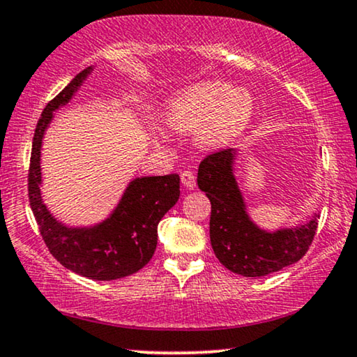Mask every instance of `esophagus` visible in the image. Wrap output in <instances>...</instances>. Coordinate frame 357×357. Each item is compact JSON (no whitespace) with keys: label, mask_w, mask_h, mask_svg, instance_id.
<instances>
[{"label":"esophagus","mask_w":357,"mask_h":357,"mask_svg":"<svg viewBox=\"0 0 357 357\" xmlns=\"http://www.w3.org/2000/svg\"><path fill=\"white\" fill-rule=\"evenodd\" d=\"M181 183L186 189H194L196 188V176H194L192 171H183L181 174Z\"/></svg>","instance_id":"obj_1"}]
</instances>
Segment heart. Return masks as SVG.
Listing matches in <instances>:
<instances>
[{"mask_svg": "<svg viewBox=\"0 0 357 357\" xmlns=\"http://www.w3.org/2000/svg\"><path fill=\"white\" fill-rule=\"evenodd\" d=\"M253 111V98L246 89L222 82H202L174 94L166 106L165 119L171 129L181 134L199 129V144L215 149L243 134Z\"/></svg>", "mask_w": 357, "mask_h": 357, "instance_id": "heart-1", "label": "heart"}]
</instances>
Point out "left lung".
Instances as JSON below:
<instances>
[{
  "label": "left lung",
  "mask_w": 357,
  "mask_h": 357,
  "mask_svg": "<svg viewBox=\"0 0 357 357\" xmlns=\"http://www.w3.org/2000/svg\"><path fill=\"white\" fill-rule=\"evenodd\" d=\"M235 149L208 155L199 165L197 184L211 201V243L218 261L231 273L261 278L297 263L315 236L318 213L302 225L268 231L246 212L235 178Z\"/></svg>",
  "instance_id": "left-lung-1"
}]
</instances>
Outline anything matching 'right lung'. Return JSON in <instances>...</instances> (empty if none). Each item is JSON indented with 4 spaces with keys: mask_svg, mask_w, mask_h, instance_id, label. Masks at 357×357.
<instances>
[{
    "mask_svg": "<svg viewBox=\"0 0 357 357\" xmlns=\"http://www.w3.org/2000/svg\"><path fill=\"white\" fill-rule=\"evenodd\" d=\"M93 66L75 76L47 104L37 122L29 168V202L47 248L60 264L96 281H114L140 271L158 241V223L179 199V176L132 179L106 220L91 227H68L56 220L42 201L40 149L54 112L73 98Z\"/></svg>",
    "mask_w": 357,
    "mask_h": 357,
    "instance_id": "1",
    "label": "right lung"
}]
</instances>
